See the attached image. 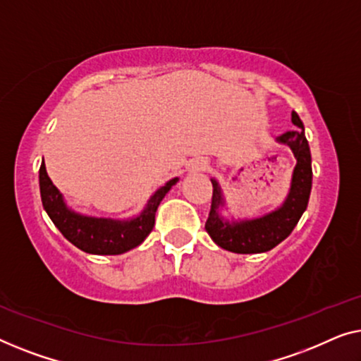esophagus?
<instances>
[{
  "mask_svg": "<svg viewBox=\"0 0 361 361\" xmlns=\"http://www.w3.org/2000/svg\"><path fill=\"white\" fill-rule=\"evenodd\" d=\"M206 166H207V161L206 160L196 159V160H192L191 164H190V170L191 171H202V170H206Z\"/></svg>",
  "mask_w": 361,
  "mask_h": 361,
  "instance_id": "obj_1",
  "label": "esophagus"
}]
</instances>
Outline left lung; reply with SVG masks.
Masks as SVG:
<instances>
[{
	"instance_id": "1",
	"label": "left lung",
	"mask_w": 361,
	"mask_h": 361,
	"mask_svg": "<svg viewBox=\"0 0 361 361\" xmlns=\"http://www.w3.org/2000/svg\"><path fill=\"white\" fill-rule=\"evenodd\" d=\"M291 121L299 129L286 132L278 140L291 147L298 164L293 173L291 190L280 209L273 211L260 219L227 222L217 212L224 204L221 188L216 180H211L212 200L209 217L206 221V232L224 250L233 253H262L271 250L293 232L301 219L302 212L306 211L312 188L311 150H309V144L304 135L302 121L294 111Z\"/></svg>"
}]
</instances>
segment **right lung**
<instances>
[{
    "label": "right lung",
    "mask_w": 361,
    "mask_h": 361,
    "mask_svg": "<svg viewBox=\"0 0 361 361\" xmlns=\"http://www.w3.org/2000/svg\"><path fill=\"white\" fill-rule=\"evenodd\" d=\"M176 181L178 178L170 180L165 186L157 190L140 216L130 221H113L81 216L70 211L65 206L62 195L49 178L44 161L39 170L40 197L45 212L68 242L80 250L94 255H119L140 245L154 229L155 212L160 201Z\"/></svg>",
    "instance_id": "add662e5"
}]
</instances>
